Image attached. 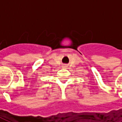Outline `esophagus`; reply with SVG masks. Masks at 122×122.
I'll use <instances>...</instances> for the list:
<instances>
[{
	"mask_svg": "<svg viewBox=\"0 0 122 122\" xmlns=\"http://www.w3.org/2000/svg\"><path fill=\"white\" fill-rule=\"evenodd\" d=\"M63 68H66V67H67V66H66V65H63Z\"/></svg>",
	"mask_w": 122,
	"mask_h": 122,
	"instance_id": "1",
	"label": "esophagus"
}]
</instances>
